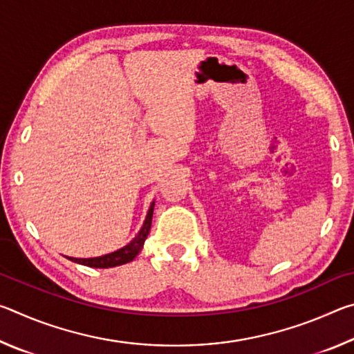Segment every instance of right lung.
I'll use <instances>...</instances> for the list:
<instances>
[{"label": "right lung", "mask_w": 354, "mask_h": 354, "mask_svg": "<svg viewBox=\"0 0 354 354\" xmlns=\"http://www.w3.org/2000/svg\"><path fill=\"white\" fill-rule=\"evenodd\" d=\"M153 211H154V201L148 209V214L140 227V231L137 232V236L133 239V241H131L128 245H124L123 248L112 251L109 254L98 256V257H68L67 256V259L73 261L76 263H81V266L93 267V268H109V267L123 266V263L131 262L137 254L140 253V250L143 248V243L147 241V236L149 234V227H151V220H153Z\"/></svg>", "instance_id": "right-lung-1"}]
</instances>
